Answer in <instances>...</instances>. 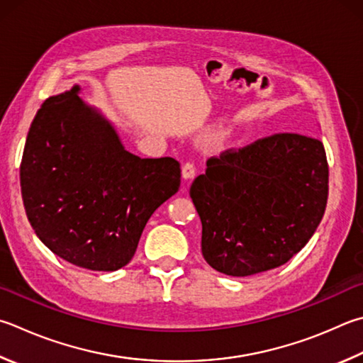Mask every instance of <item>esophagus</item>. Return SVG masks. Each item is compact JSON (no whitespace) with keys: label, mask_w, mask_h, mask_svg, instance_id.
<instances>
[{"label":"esophagus","mask_w":363,"mask_h":363,"mask_svg":"<svg viewBox=\"0 0 363 363\" xmlns=\"http://www.w3.org/2000/svg\"><path fill=\"white\" fill-rule=\"evenodd\" d=\"M195 173H196V169H195L194 163H190V162L184 163V167H182V177H184V179H194Z\"/></svg>","instance_id":"34e87169"}]
</instances>
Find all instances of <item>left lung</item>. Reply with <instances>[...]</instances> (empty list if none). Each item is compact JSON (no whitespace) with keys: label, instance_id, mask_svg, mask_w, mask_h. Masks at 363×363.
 <instances>
[{"label":"left lung","instance_id":"left-lung-1","mask_svg":"<svg viewBox=\"0 0 363 363\" xmlns=\"http://www.w3.org/2000/svg\"><path fill=\"white\" fill-rule=\"evenodd\" d=\"M190 196L201 219V252L219 273L250 276L284 265L305 247L328 196L324 144L274 133L209 157Z\"/></svg>","mask_w":363,"mask_h":363}]
</instances>
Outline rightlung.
<instances>
[{"instance_id":"obj_1","label":"right lung","mask_w":363,"mask_h":363,"mask_svg":"<svg viewBox=\"0 0 363 363\" xmlns=\"http://www.w3.org/2000/svg\"><path fill=\"white\" fill-rule=\"evenodd\" d=\"M79 87L49 96L33 118L21 163L35 233L72 265L114 272L133 259L149 217L181 184L171 157L127 152Z\"/></svg>"}]
</instances>
